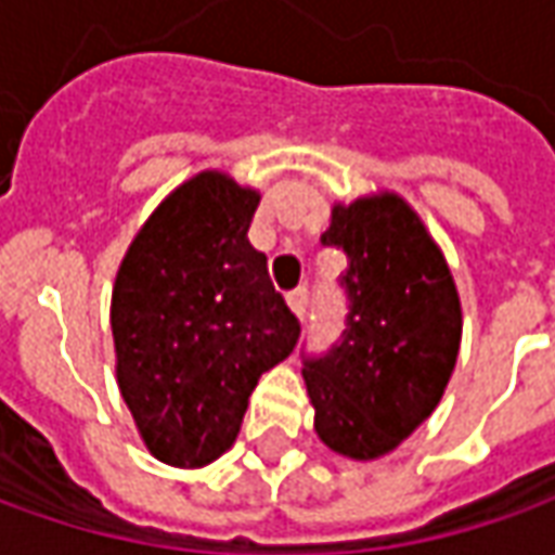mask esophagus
Listing matches in <instances>:
<instances>
[{
	"label": "esophagus",
	"mask_w": 555,
	"mask_h": 555,
	"mask_svg": "<svg viewBox=\"0 0 555 555\" xmlns=\"http://www.w3.org/2000/svg\"><path fill=\"white\" fill-rule=\"evenodd\" d=\"M286 305L296 317L305 314L308 311V286H296L293 293H286Z\"/></svg>",
	"instance_id": "34e87169"
}]
</instances>
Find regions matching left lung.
<instances>
[{"mask_svg":"<svg viewBox=\"0 0 555 555\" xmlns=\"http://www.w3.org/2000/svg\"><path fill=\"white\" fill-rule=\"evenodd\" d=\"M347 254L341 344L305 362L317 438L338 456L392 453L426 423L460 357L462 305L441 247L399 193L335 202L320 235Z\"/></svg>","mask_w":555,"mask_h":555,"instance_id":"1","label":"left lung"}]
</instances>
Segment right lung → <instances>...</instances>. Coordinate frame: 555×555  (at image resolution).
<instances>
[{"mask_svg": "<svg viewBox=\"0 0 555 555\" xmlns=\"http://www.w3.org/2000/svg\"><path fill=\"white\" fill-rule=\"evenodd\" d=\"M259 190L227 171L175 186L117 269V387L144 447L202 468L235 444L259 377L299 341V320L247 241Z\"/></svg>", "mask_w": 555, "mask_h": 555, "instance_id": "1", "label": "right lung"}]
</instances>
